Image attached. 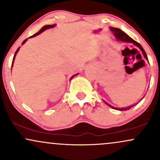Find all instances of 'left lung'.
I'll list each match as a JSON object with an SVG mask.
<instances>
[{"label": "left lung", "mask_w": 160, "mask_h": 160, "mask_svg": "<svg viewBox=\"0 0 160 160\" xmlns=\"http://www.w3.org/2000/svg\"><path fill=\"white\" fill-rule=\"evenodd\" d=\"M111 32H113V33H114L115 37H116V38H117L118 40H121V41H123V42H129V43H134V44H135V46H137V47H138V48L140 49L141 50V52H142L143 55H144V58H146L147 60H148V56H147V54H146V52H145L144 49H143V47H141V45L140 44V43H138L137 41H135V40H134L133 39H132V38H130L129 36L127 35V34H126V33H124L123 32H122V30H120V28H113V27H111ZM105 103L107 104L108 106H110V107H111V108H114V109H116V110H119V111H126V110L130 109V108H132V107H134V106H135V104H134V105L128 106V107H126V108H116L112 107V106L110 105V104H108L107 103V102H105Z\"/></svg>", "instance_id": "8db88e82"}]
</instances>
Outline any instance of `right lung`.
<instances>
[{"label":"right lung","mask_w":160,"mask_h":160,"mask_svg":"<svg viewBox=\"0 0 160 160\" xmlns=\"http://www.w3.org/2000/svg\"><path fill=\"white\" fill-rule=\"evenodd\" d=\"M53 27H55V25H45V26H43V28H42L41 29H40V30L39 31V32H38V33H36L35 34H34V35H32V36H31V37H29V38H34V37H35V36H37V35H38V34H40V33H42L43 32H44V31L46 30V29H48V28H53ZM28 39H25V40H24V41L22 42V44H24V43H25V42H26V40H27ZM19 48L17 49V50L16 51V52H15V55H14V56H13V59H12V65H13V62H14V59H15V57H16V53L18 52V51H19ZM75 75H77V74H75ZM75 75H74V76H72L71 78V79H72L73 78H74V77L75 76Z\"/></svg>","instance_id":"obj_1"}]
</instances>
